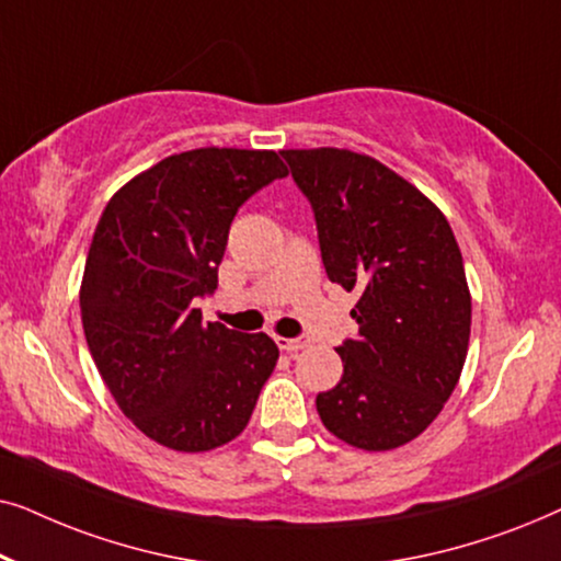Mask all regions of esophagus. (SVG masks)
<instances>
[{
  "instance_id": "esophagus-1",
  "label": "esophagus",
  "mask_w": 561,
  "mask_h": 561,
  "mask_svg": "<svg viewBox=\"0 0 561 561\" xmlns=\"http://www.w3.org/2000/svg\"><path fill=\"white\" fill-rule=\"evenodd\" d=\"M309 344H311L309 336H296V340H288V336H278V347L283 352H290V355H294V352L306 350Z\"/></svg>"
}]
</instances>
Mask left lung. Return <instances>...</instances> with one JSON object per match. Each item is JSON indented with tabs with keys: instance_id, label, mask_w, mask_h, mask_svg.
<instances>
[{
	"instance_id": "left-lung-1",
	"label": "left lung",
	"mask_w": 561,
	"mask_h": 561,
	"mask_svg": "<svg viewBox=\"0 0 561 561\" xmlns=\"http://www.w3.org/2000/svg\"><path fill=\"white\" fill-rule=\"evenodd\" d=\"M311 202L327 275L357 290L342 380L317 396L336 439L388 451L439 416L462 375L472 298L462 252L432 198L380 160L340 148L280 150Z\"/></svg>"
}]
</instances>
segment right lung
<instances>
[{"mask_svg":"<svg viewBox=\"0 0 561 561\" xmlns=\"http://www.w3.org/2000/svg\"><path fill=\"white\" fill-rule=\"evenodd\" d=\"M288 168L275 150L198 148L137 173L104 206L81 280L83 334L122 413L152 442L209 451L248 426L278 363L267 334L204 321L229 225Z\"/></svg>","mask_w":561,"mask_h":561,"instance_id":"right-lung-1","label":"right lung"}]
</instances>
